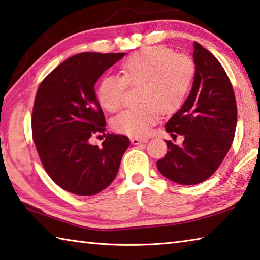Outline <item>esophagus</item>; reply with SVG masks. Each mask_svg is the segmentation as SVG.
Segmentation results:
<instances>
[{
    "instance_id": "obj_1",
    "label": "esophagus",
    "mask_w": 260,
    "mask_h": 260,
    "mask_svg": "<svg viewBox=\"0 0 260 260\" xmlns=\"http://www.w3.org/2000/svg\"><path fill=\"white\" fill-rule=\"evenodd\" d=\"M130 140L133 145H140V144H145L148 142V139H142V138H137V137H133Z\"/></svg>"
}]
</instances>
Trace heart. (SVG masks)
Here are the masks:
<instances>
[{
	"mask_svg": "<svg viewBox=\"0 0 260 260\" xmlns=\"http://www.w3.org/2000/svg\"><path fill=\"white\" fill-rule=\"evenodd\" d=\"M123 77L105 76L97 89L100 106L116 112L123 103L126 84H137V106L114 117L116 133L144 137L160 118V112L171 114L184 104L192 84L194 65L185 54H176L165 45H152L134 52L121 65Z\"/></svg>",
	"mask_w": 260,
	"mask_h": 260,
	"instance_id": "heart-1",
	"label": "heart"
}]
</instances>
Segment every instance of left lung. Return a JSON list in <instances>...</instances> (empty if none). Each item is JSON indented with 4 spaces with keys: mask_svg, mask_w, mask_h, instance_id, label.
<instances>
[{
    "mask_svg": "<svg viewBox=\"0 0 260 260\" xmlns=\"http://www.w3.org/2000/svg\"><path fill=\"white\" fill-rule=\"evenodd\" d=\"M195 74L190 93L166 130L184 136L183 145L166 140L168 152L156 162L161 174L174 183L197 185L212 176L233 143L238 109L231 81L220 62L194 42Z\"/></svg>",
    "mask_w": 260,
    "mask_h": 260,
    "instance_id": "1",
    "label": "left lung"
}]
</instances>
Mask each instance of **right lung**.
Returning <instances> with one entry per match:
<instances>
[{"mask_svg":"<svg viewBox=\"0 0 260 260\" xmlns=\"http://www.w3.org/2000/svg\"><path fill=\"white\" fill-rule=\"evenodd\" d=\"M125 53L82 52L57 66L36 92L31 133L45 171L58 186L76 195H94L112 184L129 147L126 136L105 134L103 146L91 136L106 121L94 92L103 73Z\"/></svg>","mask_w":260,"mask_h":260,"instance_id":"1","label":"right lung"}]
</instances>
